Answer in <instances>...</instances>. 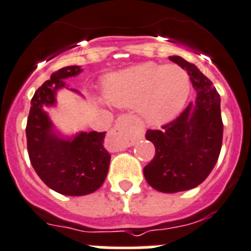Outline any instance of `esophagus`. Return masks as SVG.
<instances>
[{
    "label": "esophagus",
    "mask_w": 251,
    "mask_h": 251,
    "mask_svg": "<svg viewBox=\"0 0 251 251\" xmlns=\"http://www.w3.org/2000/svg\"><path fill=\"white\" fill-rule=\"evenodd\" d=\"M119 132H120V123H117L116 126H115V128L112 130V135L113 136H117V135H119Z\"/></svg>",
    "instance_id": "34e87169"
}]
</instances>
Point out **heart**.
<instances>
[{
	"mask_svg": "<svg viewBox=\"0 0 251 251\" xmlns=\"http://www.w3.org/2000/svg\"><path fill=\"white\" fill-rule=\"evenodd\" d=\"M188 92L186 72L177 65L154 63L113 74L106 87V96L112 103L136 107L139 115L154 125L173 119L186 103Z\"/></svg>",
	"mask_w": 251,
	"mask_h": 251,
	"instance_id": "b5f03b06",
	"label": "heart"
}]
</instances>
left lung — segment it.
Segmentation results:
<instances>
[{
	"label": "left lung",
	"mask_w": 251,
	"mask_h": 251,
	"mask_svg": "<svg viewBox=\"0 0 251 251\" xmlns=\"http://www.w3.org/2000/svg\"><path fill=\"white\" fill-rule=\"evenodd\" d=\"M169 59L186 69L197 97L162 130H148L145 135L154 144L155 155L144 168V176L152 188L163 193L201 184L219 159L224 132L220 95L212 82L180 56Z\"/></svg>",
	"instance_id": "obj_1"
}]
</instances>
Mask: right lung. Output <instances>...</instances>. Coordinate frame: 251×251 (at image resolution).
<instances>
[{
	"label": "right lung",
	"instance_id": "obj_1",
	"mask_svg": "<svg viewBox=\"0 0 251 251\" xmlns=\"http://www.w3.org/2000/svg\"><path fill=\"white\" fill-rule=\"evenodd\" d=\"M80 72L78 65L54 72L35 92L26 124L32 168L49 188L65 196H84L97 191L106 179L111 159L103 147L106 132H79L71 139H63L54 131L45 111L55 104L58 89L68 88L65 79Z\"/></svg>",
	"mask_w": 251,
	"mask_h": 251
}]
</instances>
